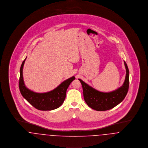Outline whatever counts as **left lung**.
Listing matches in <instances>:
<instances>
[{
    "mask_svg": "<svg viewBox=\"0 0 148 148\" xmlns=\"http://www.w3.org/2000/svg\"><path fill=\"white\" fill-rule=\"evenodd\" d=\"M124 62L126 69L125 79L123 84L115 91L109 92H100L79 79L82 84L84 101L90 108L98 111L109 110L125 98L129 88L130 73L126 62Z\"/></svg>",
    "mask_w": 148,
    "mask_h": 148,
    "instance_id": "1",
    "label": "left lung"
}]
</instances>
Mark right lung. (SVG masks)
Returning a JSON list of instances; mask_svg holds the SVG:
<instances>
[{"label":"right lung","instance_id":"add662e5","mask_svg":"<svg viewBox=\"0 0 148 148\" xmlns=\"http://www.w3.org/2000/svg\"><path fill=\"white\" fill-rule=\"evenodd\" d=\"M26 58L23 61L20 69L18 86L22 96L38 110L51 111L58 108L64 103L66 98V90L70 84L75 78L73 76L66 79L55 89L49 92L45 93L33 92L26 87L23 80V69Z\"/></svg>","mask_w":148,"mask_h":148}]
</instances>
